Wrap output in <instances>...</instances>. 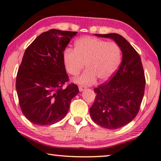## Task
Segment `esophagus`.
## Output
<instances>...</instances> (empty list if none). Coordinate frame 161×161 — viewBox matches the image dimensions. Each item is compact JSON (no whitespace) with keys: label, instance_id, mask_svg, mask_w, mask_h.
<instances>
[{"label":"esophagus","instance_id":"obj_1","mask_svg":"<svg viewBox=\"0 0 161 161\" xmlns=\"http://www.w3.org/2000/svg\"><path fill=\"white\" fill-rule=\"evenodd\" d=\"M78 88H79V91H80V92H82V91H83L84 90H85V89H86V87H85V86H80L78 87Z\"/></svg>","mask_w":161,"mask_h":161}]
</instances>
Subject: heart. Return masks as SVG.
Listing matches in <instances>:
<instances>
[{
  "label": "heart",
  "instance_id": "b5f03b06",
  "mask_svg": "<svg viewBox=\"0 0 161 161\" xmlns=\"http://www.w3.org/2000/svg\"><path fill=\"white\" fill-rule=\"evenodd\" d=\"M121 60L120 47L93 36H84L75 42L74 49L68 48L63 53V61L70 75H76L83 69L82 75L75 78V83L91 85L96 80L105 81L117 70Z\"/></svg>",
  "mask_w": 161,
  "mask_h": 161
}]
</instances>
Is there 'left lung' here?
I'll use <instances>...</instances> for the list:
<instances>
[{
    "instance_id": "left-lung-1",
    "label": "left lung",
    "mask_w": 161,
    "mask_h": 161,
    "mask_svg": "<svg viewBox=\"0 0 161 161\" xmlns=\"http://www.w3.org/2000/svg\"><path fill=\"white\" fill-rule=\"evenodd\" d=\"M96 36L113 39L123 54L120 67L110 80L94 89L96 99L89 110L95 123L114 130L128 124L138 114L146 79L140 56L123 36L117 33Z\"/></svg>"
}]
</instances>
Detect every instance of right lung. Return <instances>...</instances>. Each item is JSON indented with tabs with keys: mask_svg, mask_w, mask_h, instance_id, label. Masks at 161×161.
Wrapping results in <instances>:
<instances>
[{
	"mask_svg": "<svg viewBox=\"0 0 161 161\" xmlns=\"http://www.w3.org/2000/svg\"><path fill=\"white\" fill-rule=\"evenodd\" d=\"M77 33L51 29L25 50L15 88L21 110L33 124L50 125L61 120L79 93L73 83L63 88L68 80L63 53Z\"/></svg>",
	"mask_w": 161,
	"mask_h": 161,
	"instance_id": "1",
	"label": "right lung"
}]
</instances>
